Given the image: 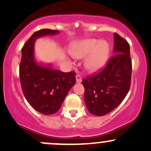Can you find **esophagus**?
Instances as JSON below:
<instances>
[{
    "instance_id": "obj_1",
    "label": "esophagus",
    "mask_w": 151,
    "mask_h": 151,
    "mask_svg": "<svg viewBox=\"0 0 151 151\" xmlns=\"http://www.w3.org/2000/svg\"><path fill=\"white\" fill-rule=\"evenodd\" d=\"M76 82L77 83H81L82 82V77L80 75L76 76Z\"/></svg>"
}]
</instances>
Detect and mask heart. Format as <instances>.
<instances>
[{
  "label": "heart",
  "instance_id": "obj_1",
  "mask_svg": "<svg viewBox=\"0 0 151 151\" xmlns=\"http://www.w3.org/2000/svg\"><path fill=\"white\" fill-rule=\"evenodd\" d=\"M110 45L105 40L86 39L72 43L69 52L74 57L83 59L84 67L89 72H97L105 67L110 56Z\"/></svg>",
  "mask_w": 151,
  "mask_h": 151
}]
</instances>
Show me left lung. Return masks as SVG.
<instances>
[{
	"mask_svg": "<svg viewBox=\"0 0 151 151\" xmlns=\"http://www.w3.org/2000/svg\"><path fill=\"white\" fill-rule=\"evenodd\" d=\"M114 56L97 74L83 79L84 102L91 114L105 115L115 109L130 87L132 62L130 45L114 33Z\"/></svg>",
	"mask_w": 151,
	"mask_h": 151,
	"instance_id": "8db88e82",
	"label": "left lung"
}]
</instances>
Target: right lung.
<instances>
[{
	"mask_svg": "<svg viewBox=\"0 0 151 151\" xmlns=\"http://www.w3.org/2000/svg\"><path fill=\"white\" fill-rule=\"evenodd\" d=\"M59 33L57 30L41 29L34 33L21 49L19 76L23 93L28 102L44 115H52L60 109L66 96L75 84V73L62 72L51 64L43 65L36 61V39Z\"/></svg>",
	"mask_w": 151,
	"mask_h": 151,
	"instance_id": "add662e5",
	"label": "right lung"
}]
</instances>
